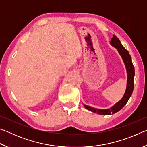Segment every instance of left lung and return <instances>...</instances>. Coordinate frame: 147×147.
I'll return each instance as SVG.
<instances>
[{"label":"left lung","instance_id":"left-lung-1","mask_svg":"<svg viewBox=\"0 0 147 147\" xmlns=\"http://www.w3.org/2000/svg\"><path fill=\"white\" fill-rule=\"evenodd\" d=\"M110 44L113 47L118 50V52L123 58L124 63L125 64L126 71H127L128 74V79H127V86H126V89L125 93L123 96V98L116 103L115 105L113 106L109 109H99L96 108H94L93 107L87 106L86 104H84V107L88 110L93 111L94 113H97L100 115H111L116 112H117L119 110L123 108L125 106V104L127 103L129 98L132 94L134 90V75H135V71H134V67L133 65L132 61H131V56L129 54L128 51L122 45L121 41L117 37L113 35V38H111L110 41Z\"/></svg>","mask_w":147,"mask_h":147}]
</instances>
